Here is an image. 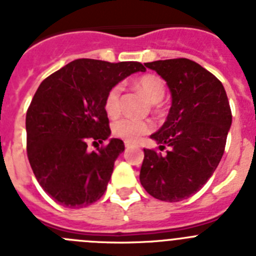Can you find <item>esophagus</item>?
<instances>
[{"mask_svg":"<svg viewBox=\"0 0 256 256\" xmlns=\"http://www.w3.org/2000/svg\"><path fill=\"white\" fill-rule=\"evenodd\" d=\"M124 144H126V148H130V146H132V144H130V142H128V141L124 142Z\"/></svg>","mask_w":256,"mask_h":256,"instance_id":"obj_1","label":"esophagus"}]
</instances>
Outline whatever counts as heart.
I'll return each instance as SVG.
<instances>
[{
  "label": "heart",
  "instance_id": "heart-1",
  "mask_svg": "<svg viewBox=\"0 0 256 256\" xmlns=\"http://www.w3.org/2000/svg\"><path fill=\"white\" fill-rule=\"evenodd\" d=\"M136 88L144 94L150 102L156 104L162 100L165 94L164 80L155 74H144L134 80ZM122 86L115 84L108 91L104 101V108L108 116H118L120 112ZM152 130V123L148 120L122 118L112 124V133L116 137L128 142H137L142 136Z\"/></svg>",
  "mask_w": 256,
  "mask_h": 256
}]
</instances>
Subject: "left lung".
<instances>
[{"label": "left lung", "instance_id": "left-lung-1", "mask_svg": "<svg viewBox=\"0 0 256 256\" xmlns=\"http://www.w3.org/2000/svg\"><path fill=\"white\" fill-rule=\"evenodd\" d=\"M172 94L168 118L151 138L165 154L144 148L140 172L152 198L177 202L204 186L224 152L232 112L226 90L216 76L188 58L146 62Z\"/></svg>", "mask_w": 256, "mask_h": 256}]
</instances>
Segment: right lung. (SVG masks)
Returning a JSON list of instances; mask_svg holds the SVG:
<instances>
[{"label": "right lung", "mask_w": 256, "mask_h": 256, "mask_svg": "<svg viewBox=\"0 0 256 256\" xmlns=\"http://www.w3.org/2000/svg\"><path fill=\"white\" fill-rule=\"evenodd\" d=\"M141 62L78 58L40 83L26 118V152L40 187L66 208L94 204L105 194L114 162L124 151L112 133L104 108L112 86L137 72ZM96 148V146H94Z\"/></svg>", "instance_id": "obj_1"}]
</instances>
